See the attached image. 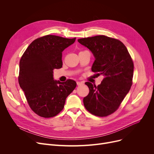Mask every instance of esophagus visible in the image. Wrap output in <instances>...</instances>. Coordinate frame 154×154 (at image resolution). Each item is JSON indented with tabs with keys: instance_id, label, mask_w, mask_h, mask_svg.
I'll return each instance as SVG.
<instances>
[{
	"instance_id": "esophagus-1",
	"label": "esophagus",
	"mask_w": 154,
	"mask_h": 154,
	"mask_svg": "<svg viewBox=\"0 0 154 154\" xmlns=\"http://www.w3.org/2000/svg\"><path fill=\"white\" fill-rule=\"evenodd\" d=\"M77 85H81L83 84V83L82 82H77Z\"/></svg>"
}]
</instances>
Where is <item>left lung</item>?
Masks as SVG:
<instances>
[{
	"label": "left lung",
	"instance_id": "left-lung-1",
	"mask_svg": "<svg viewBox=\"0 0 154 154\" xmlns=\"http://www.w3.org/2000/svg\"><path fill=\"white\" fill-rule=\"evenodd\" d=\"M78 42L93 53L95 60L92 71L104 76L100 85L85 84L89 93L84 105L91 114L106 117L115 112L132 85L134 62L125 45L106 35L80 38Z\"/></svg>",
	"mask_w": 154,
	"mask_h": 154
}]
</instances>
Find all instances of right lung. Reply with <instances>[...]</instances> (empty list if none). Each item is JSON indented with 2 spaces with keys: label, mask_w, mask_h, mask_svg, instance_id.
<instances>
[{
  "label": "right lung",
  "mask_w": 154,
  "mask_h": 154,
  "mask_svg": "<svg viewBox=\"0 0 154 154\" xmlns=\"http://www.w3.org/2000/svg\"><path fill=\"white\" fill-rule=\"evenodd\" d=\"M76 38L47 35L32 42L19 63V83L30 109L44 118L53 117L63 110L67 96L76 87V82L55 81L53 70L62 67V51L74 44Z\"/></svg>",
  "instance_id": "1"
}]
</instances>
